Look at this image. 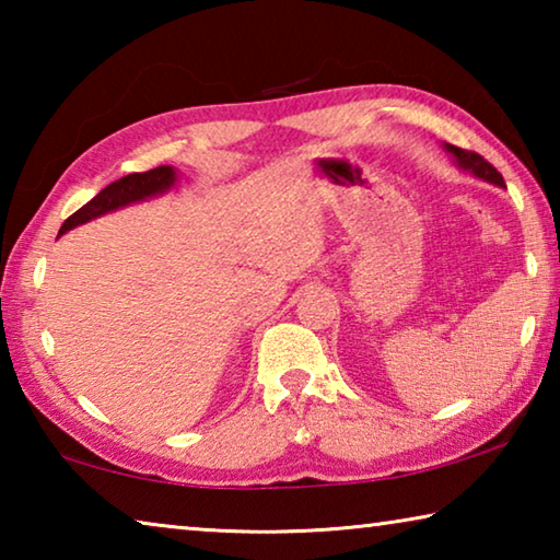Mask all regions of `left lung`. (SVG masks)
I'll list each match as a JSON object with an SVG mask.
<instances>
[{
  "label": "left lung",
  "instance_id": "8db88e82",
  "mask_svg": "<svg viewBox=\"0 0 560 560\" xmlns=\"http://www.w3.org/2000/svg\"><path fill=\"white\" fill-rule=\"evenodd\" d=\"M444 148H447V153L454 155V160H457V165L462 170H469L474 177L487 179V183H494L499 187H506L504 185V177L499 175V170L491 165V163H487V160L481 158L479 153H471V150H462L457 145H444Z\"/></svg>",
  "mask_w": 560,
  "mask_h": 560
}]
</instances>
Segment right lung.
Listing matches in <instances>:
<instances>
[{
	"label": "right lung",
	"mask_w": 560,
	"mask_h": 560,
	"mask_svg": "<svg viewBox=\"0 0 560 560\" xmlns=\"http://www.w3.org/2000/svg\"><path fill=\"white\" fill-rule=\"evenodd\" d=\"M173 185H175V170L170 165H160L155 170H148V173H132V175L120 177L108 187H103L101 192L93 197L91 202L83 205L79 212H73L69 220L61 224L59 234H66L69 230H73V226L96 220L101 214L118 210V207L148 200V197L165 192V189H170Z\"/></svg>",
	"instance_id": "add662e5"
}]
</instances>
